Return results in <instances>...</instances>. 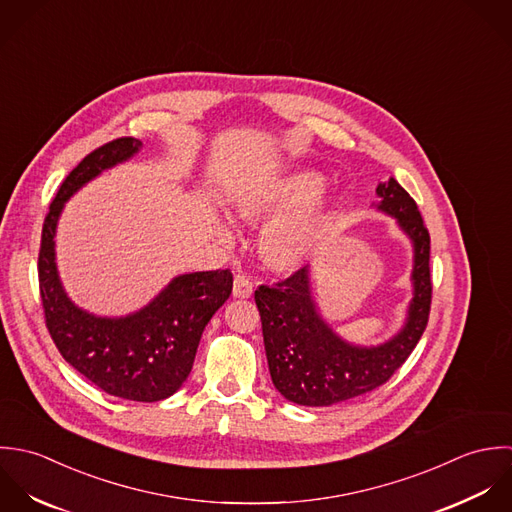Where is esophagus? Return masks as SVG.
I'll return each mask as SVG.
<instances>
[{"label":"esophagus","instance_id":"34e87169","mask_svg":"<svg viewBox=\"0 0 512 512\" xmlns=\"http://www.w3.org/2000/svg\"><path fill=\"white\" fill-rule=\"evenodd\" d=\"M253 295V283L245 275H237L233 279V297L235 299H249Z\"/></svg>","mask_w":512,"mask_h":512}]
</instances>
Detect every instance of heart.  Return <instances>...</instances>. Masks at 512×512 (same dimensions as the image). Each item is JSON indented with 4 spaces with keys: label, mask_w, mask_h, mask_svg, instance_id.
<instances>
[{
    "label": "heart",
    "mask_w": 512,
    "mask_h": 512,
    "mask_svg": "<svg viewBox=\"0 0 512 512\" xmlns=\"http://www.w3.org/2000/svg\"><path fill=\"white\" fill-rule=\"evenodd\" d=\"M326 176L316 170H293L275 178L257 180L231 196V211L243 223L267 221L257 237L261 261L277 273H295L314 257L332 219V200L318 196ZM215 229L229 237L225 221Z\"/></svg>",
    "instance_id": "obj_1"
}]
</instances>
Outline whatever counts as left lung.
Here are the masks:
<instances>
[{
    "instance_id": "8db88e82",
    "label": "left lung",
    "mask_w": 512,
    "mask_h": 512,
    "mask_svg": "<svg viewBox=\"0 0 512 512\" xmlns=\"http://www.w3.org/2000/svg\"><path fill=\"white\" fill-rule=\"evenodd\" d=\"M372 207L396 219L411 243V299L402 326L380 344H356L342 338L316 303L307 265L275 287H259L255 303L261 314L269 372L281 396L307 408H326L382 386L408 360L429 316V233L408 192L390 178L376 188Z\"/></svg>"
}]
</instances>
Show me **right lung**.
Instances as JSON below:
<instances>
[{
  "label": "right lung",
  "mask_w": 512,
  "mask_h": 512,
  "mask_svg": "<svg viewBox=\"0 0 512 512\" xmlns=\"http://www.w3.org/2000/svg\"><path fill=\"white\" fill-rule=\"evenodd\" d=\"M140 150L136 138L112 140L65 178L43 223L39 289L47 328L61 356L106 394L148 404L184 386L207 322L231 295L233 277L227 269L178 275L150 303L122 316L95 314L67 295L55 249L65 204Z\"/></svg>",
  "instance_id": "add662e5"
}]
</instances>
